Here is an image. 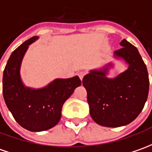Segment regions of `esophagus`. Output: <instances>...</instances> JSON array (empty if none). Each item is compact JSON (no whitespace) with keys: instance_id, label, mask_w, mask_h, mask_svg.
I'll return each mask as SVG.
<instances>
[{"instance_id":"34e87169","label":"esophagus","mask_w":152,"mask_h":152,"mask_svg":"<svg viewBox=\"0 0 152 152\" xmlns=\"http://www.w3.org/2000/svg\"><path fill=\"white\" fill-rule=\"evenodd\" d=\"M85 76H86V72H78V76L80 77V80H82V79H83V77H84Z\"/></svg>"}]
</instances>
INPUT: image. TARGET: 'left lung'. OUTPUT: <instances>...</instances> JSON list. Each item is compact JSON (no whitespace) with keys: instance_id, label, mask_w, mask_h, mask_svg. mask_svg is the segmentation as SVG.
Instances as JSON below:
<instances>
[{"instance_id":"obj_1","label":"left lung","mask_w":152,"mask_h":152,"mask_svg":"<svg viewBox=\"0 0 152 152\" xmlns=\"http://www.w3.org/2000/svg\"><path fill=\"white\" fill-rule=\"evenodd\" d=\"M114 52L125 60L128 69L115 78H107L111 64L104 69L91 71L82 84L87 91L90 114L95 122L107 127H119L131 123L145 106L149 92V77L145 64L136 46L126 39Z\"/></svg>"}]
</instances>
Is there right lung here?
<instances>
[{"label": "right lung", "instance_id": "right-lung-1", "mask_svg": "<svg viewBox=\"0 0 152 152\" xmlns=\"http://www.w3.org/2000/svg\"><path fill=\"white\" fill-rule=\"evenodd\" d=\"M37 38H30L13 51L3 72L5 102L20 126L30 132L46 131L58 123L63 104L81 84L80 78L76 76L56 79L41 89L25 86L20 76V64L29 45Z\"/></svg>", "mask_w": 152, "mask_h": 152}]
</instances>
